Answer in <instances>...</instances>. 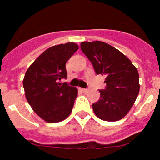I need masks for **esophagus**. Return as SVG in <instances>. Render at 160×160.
Listing matches in <instances>:
<instances>
[{
	"label": "esophagus",
	"mask_w": 160,
	"mask_h": 160,
	"mask_svg": "<svg viewBox=\"0 0 160 160\" xmlns=\"http://www.w3.org/2000/svg\"><path fill=\"white\" fill-rule=\"evenodd\" d=\"M79 90H80V91H82V92H83V93H87V92H88V89L79 88Z\"/></svg>",
	"instance_id": "esophagus-1"
}]
</instances>
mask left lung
I'll return each mask as SVG.
<instances>
[{"mask_svg":"<svg viewBox=\"0 0 160 160\" xmlns=\"http://www.w3.org/2000/svg\"><path fill=\"white\" fill-rule=\"evenodd\" d=\"M82 51L91 62L97 74L106 76V90L92 104L98 118L115 122L127 115L136 100L140 85L138 72L128 57L105 42H83Z\"/></svg>","mask_w":160,"mask_h":160,"instance_id":"left-lung-1","label":"left lung"}]
</instances>
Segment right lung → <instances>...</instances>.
I'll return each mask as SVG.
<instances>
[{
    "label": "right lung",
    "mask_w": 160,
    "mask_h": 160,
    "mask_svg": "<svg viewBox=\"0 0 160 160\" xmlns=\"http://www.w3.org/2000/svg\"><path fill=\"white\" fill-rule=\"evenodd\" d=\"M78 49L74 42L49 47L30 65L23 79L25 98L32 109L46 122H58L70 114L78 89L66 82V63Z\"/></svg>",
    "instance_id": "1"
}]
</instances>
